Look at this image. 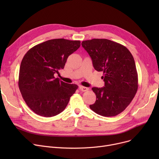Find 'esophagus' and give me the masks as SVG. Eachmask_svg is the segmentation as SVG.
<instances>
[{"label":"esophagus","instance_id":"1","mask_svg":"<svg viewBox=\"0 0 159 159\" xmlns=\"http://www.w3.org/2000/svg\"><path fill=\"white\" fill-rule=\"evenodd\" d=\"M79 89L80 91H87L89 90V88H86V87H84V86H79Z\"/></svg>","mask_w":159,"mask_h":159}]
</instances>
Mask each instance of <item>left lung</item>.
I'll use <instances>...</instances> for the list:
<instances>
[{
	"instance_id": "left-lung-1",
	"label": "left lung",
	"mask_w": 159,
	"mask_h": 159,
	"mask_svg": "<svg viewBox=\"0 0 159 159\" xmlns=\"http://www.w3.org/2000/svg\"><path fill=\"white\" fill-rule=\"evenodd\" d=\"M97 71H103L104 87L92 88L96 101L89 107L103 116L122 112L132 101L138 89V75L134 58L126 47L105 39L84 40Z\"/></svg>"
}]
</instances>
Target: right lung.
<instances>
[{
  "label": "right lung",
  "mask_w": 159,
  "mask_h": 159,
  "mask_svg": "<svg viewBox=\"0 0 159 159\" xmlns=\"http://www.w3.org/2000/svg\"><path fill=\"white\" fill-rule=\"evenodd\" d=\"M80 46V40H49L31 48L24 56L19 88L28 106L36 114L51 117L61 113L78 86L54 75L64 69L67 58Z\"/></svg>",
  "instance_id": "right-lung-1"
}]
</instances>
